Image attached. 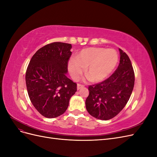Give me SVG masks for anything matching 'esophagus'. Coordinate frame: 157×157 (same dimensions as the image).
<instances>
[{
  "instance_id": "esophagus-1",
  "label": "esophagus",
  "mask_w": 157,
  "mask_h": 157,
  "mask_svg": "<svg viewBox=\"0 0 157 157\" xmlns=\"http://www.w3.org/2000/svg\"><path fill=\"white\" fill-rule=\"evenodd\" d=\"M84 85L83 84H77V89L78 90H80V88H84Z\"/></svg>"
}]
</instances>
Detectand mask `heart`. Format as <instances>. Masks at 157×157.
I'll list each match as a JSON object with an SVG mask.
<instances>
[{
	"label": "heart",
	"mask_w": 157,
	"mask_h": 157,
	"mask_svg": "<svg viewBox=\"0 0 157 157\" xmlns=\"http://www.w3.org/2000/svg\"><path fill=\"white\" fill-rule=\"evenodd\" d=\"M118 54L114 50L103 48H88L80 51L76 60L69 62V70L72 77L77 80L86 69V77L94 82L105 80L115 69Z\"/></svg>",
	"instance_id": "b5f03b06"
}]
</instances>
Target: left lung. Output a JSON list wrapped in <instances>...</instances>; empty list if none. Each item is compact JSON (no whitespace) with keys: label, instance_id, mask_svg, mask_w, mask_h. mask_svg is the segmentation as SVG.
I'll use <instances>...</instances> for the list:
<instances>
[{"label":"left lung","instance_id":"obj_1","mask_svg":"<svg viewBox=\"0 0 157 157\" xmlns=\"http://www.w3.org/2000/svg\"><path fill=\"white\" fill-rule=\"evenodd\" d=\"M120 63L110 77L88 87L86 108L90 115L102 121L117 116L129 100L135 75L128 56L119 48Z\"/></svg>","mask_w":157,"mask_h":157}]
</instances>
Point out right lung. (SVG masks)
<instances>
[{
	"instance_id": "1",
	"label": "right lung",
	"mask_w": 157,
	"mask_h": 157,
	"mask_svg": "<svg viewBox=\"0 0 157 157\" xmlns=\"http://www.w3.org/2000/svg\"><path fill=\"white\" fill-rule=\"evenodd\" d=\"M71 44L55 42L38 50L25 73L28 95L36 110L52 118L63 114L69 99L77 92V84L67 77Z\"/></svg>"
}]
</instances>
